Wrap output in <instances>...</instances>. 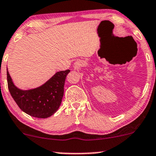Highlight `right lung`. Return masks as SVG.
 I'll use <instances>...</instances> for the list:
<instances>
[{"label": "right lung", "mask_w": 156, "mask_h": 156, "mask_svg": "<svg viewBox=\"0 0 156 156\" xmlns=\"http://www.w3.org/2000/svg\"><path fill=\"white\" fill-rule=\"evenodd\" d=\"M69 73L70 70L59 71L42 86L22 90L14 85L7 70L9 92L22 111L33 117L46 119L55 113L61 105L65 79Z\"/></svg>", "instance_id": "add662e5"}]
</instances>
